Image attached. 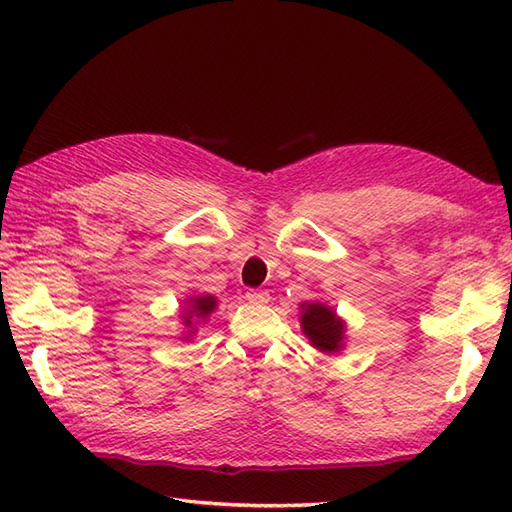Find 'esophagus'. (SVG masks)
Wrapping results in <instances>:
<instances>
[{
  "label": "esophagus",
  "instance_id": "obj_1",
  "mask_svg": "<svg viewBox=\"0 0 512 512\" xmlns=\"http://www.w3.org/2000/svg\"><path fill=\"white\" fill-rule=\"evenodd\" d=\"M246 299L250 303H259V306H262V303L270 301V295H268V290H248L246 292Z\"/></svg>",
  "mask_w": 512,
  "mask_h": 512
}]
</instances>
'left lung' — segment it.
<instances>
[{"label": "left lung", "mask_w": 512, "mask_h": 512, "mask_svg": "<svg viewBox=\"0 0 512 512\" xmlns=\"http://www.w3.org/2000/svg\"><path fill=\"white\" fill-rule=\"evenodd\" d=\"M301 328L317 350L321 352L341 350L343 323L336 319L332 308L323 306V303H310V306H303Z\"/></svg>", "instance_id": "8db88e82"}]
</instances>
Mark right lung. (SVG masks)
Segmentation results:
<instances>
[{
  "label": "right lung",
  "mask_w": 512,
  "mask_h": 512,
  "mask_svg": "<svg viewBox=\"0 0 512 512\" xmlns=\"http://www.w3.org/2000/svg\"><path fill=\"white\" fill-rule=\"evenodd\" d=\"M215 310V299L213 297H198L191 301V310L187 314V323H191V317H209V314Z\"/></svg>",
  "instance_id": "right-lung-1"
}]
</instances>
